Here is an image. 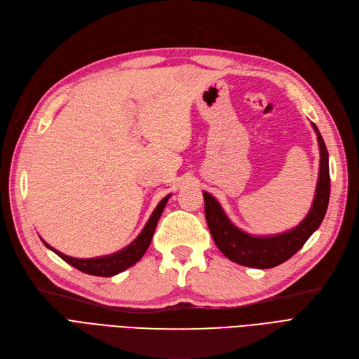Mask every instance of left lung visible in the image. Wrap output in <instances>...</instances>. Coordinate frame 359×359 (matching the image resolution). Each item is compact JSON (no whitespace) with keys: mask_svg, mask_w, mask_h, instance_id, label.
Masks as SVG:
<instances>
[{"mask_svg":"<svg viewBox=\"0 0 359 359\" xmlns=\"http://www.w3.org/2000/svg\"><path fill=\"white\" fill-rule=\"evenodd\" d=\"M320 147V173L313 207L304 220L290 230L273 236H252L233 224L218 201L204 192L205 218L217 248L233 262L252 269H273L293 257L320 227L330 198L329 152L316 124Z\"/></svg>","mask_w":359,"mask_h":359,"instance_id":"obj_1","label":"left lung"}]
</instances>
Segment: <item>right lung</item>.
Here are the masks:
<instances>
[{
  "mask_svg": "<svg viewBox=\"0 0 359 359\" xmlns=\"http://www.w3.org/2000/svg\"><path fill=\"white\" fill-rule=\"evenodd\" d=\"M170 195H167L165 198H163L160 201V204L157 205V208L154 210V212L151 214L148 223L145 224V227L142 229V231L139 233V236L126 248H123L121 251L114 252L111 255H105V257H97V258H88V259H82V258H72L67 257L65 254L58 252L57 249H54L53 246H50L45 241L43 245L51 249L53 252H55L61 259H65L70 266H73L74 269L81 270L86 274L90 276H100V277H111L116 276L124 270H128L129 267H132L133 264H136L139 259L144 257V254L147 252V249L152 241V235L155 231V227H157V223L160 220V217L164 211V207L167 204Z\"/></svg>",
  "mask_w": 359,
  "mask_h": 359,
  "instance_id": "obj_1",
  "label": "right lung"
}]
</instances>
